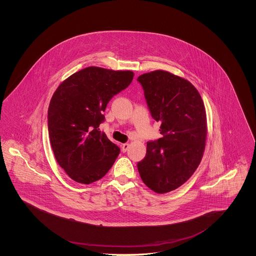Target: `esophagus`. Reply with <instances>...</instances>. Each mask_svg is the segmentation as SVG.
Masks as SVG:
<instances>
[{
    "label": "esophagus",
    "instance_id": "obj_1",
    "mask_svg": "<svg viewBox=\"0 0 256 256\" xmlns=\"http://www.w3.org/2000/svg\"><path fill=\"white\" fill-rule=\"evenodd\" d=\"M128 146L130 145L128 144V143H124V144H122V152H126L128 150Z\"/></svg>",
    "mask_w": 256,
    "mask_h": 256
}]
</instances>
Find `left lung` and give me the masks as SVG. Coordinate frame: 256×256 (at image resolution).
<instances>
[{
	"mask_svg": "<svg viewBox=\"0 0 256 256\" xmlns=\"http://www.w3.org/2000/svg\"><path fill=\"white\" fill-rule=\"evenodd\" d=\"M137 82L162 134L146 142V156L137 168L146 186L163 194L187 182L200 163L206 140V108L195 87L169 72L144 74Z\"/></svg>",
	"mask_w": 256,
	"mask_h": 256,
	"instance_id": "left-lung-1",
	"label": "left lung"
}]
</instances>
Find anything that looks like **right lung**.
Listing matches in <instances>:
<instances>
[{
  "label": "right lung",
  "instance_id": "right-lung-1",
  "mask_svg": "<svg viewBox=\"0 0 256 256\" xmlns=\"http://www.w3.org/2000/svg\"><path fill=\"white\" fill-rule=\"evenodd\" d=\"M132 71L87 67L70 76L54 93L48 110L50 142L61 168L76 182L100 180L120 148L98 126L110 100L132 82Z\"/></svg>",
  "mask_w": 256,
  "mask_h": 256
}]
</instances>
